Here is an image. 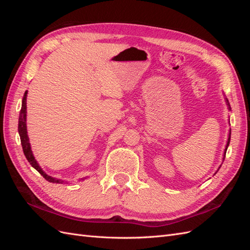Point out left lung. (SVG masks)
Listing matches in <instances>:
<instances>
[{"mask_svg": "<svg viewBox=\"0 0 250 250\" xmlns=\"http://www.w3.org/2000/svg\"><path fill=\"white\" fill-rule=\"evenodd\" d=\"M226 104L229 105V109H230V106H229V100L226 99ZM229 142H230V131H229V140H228V144H226V147H225V150H224V157H225V153H226V150H228V147L229 145ZM224 157H223V161H224ZM220 168V167H219Z\"/></svg>", "mask_w": 250, "mask_h": 250, "instance_id": "8db88e82", "label": "left lung"}]
</instances>
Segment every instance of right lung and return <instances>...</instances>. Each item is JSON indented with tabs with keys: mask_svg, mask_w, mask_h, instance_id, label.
I'll use <instances>...</instances> for the list:
<instances>
[{
	"mask_svg": "<svg viewBox=\"0 0 250 250\" xmlns=\"http://www.w3.org/2000/svg\"><path fill=\"white\" fill-rule=\"evenodd\" d=\"M27 94L28 92L26 90L24 97H22V100H21V108L20 111V118H19V133H20V138H21V147H22V151H24V154L27 158V161L30 163V165L32 166V167L39 171L41 173V175H42V177L44 179H47L50 183L53 184H62L64 183L63 180L62 179H58L55 177H52L48 174L44 173L42 171V169L40 167L39 163L36 162L35 157L32 153V150H31V146H30V143H29V138H28V134H27V125H26V116H27V106H26V101H27ZM85 178H81L80 180H84Z\"/></svg>",
	"mask_w": 250,
	"mask_h": 250,
	"instance_id": "1",
	"label": "right lung"
}]
</instances>
